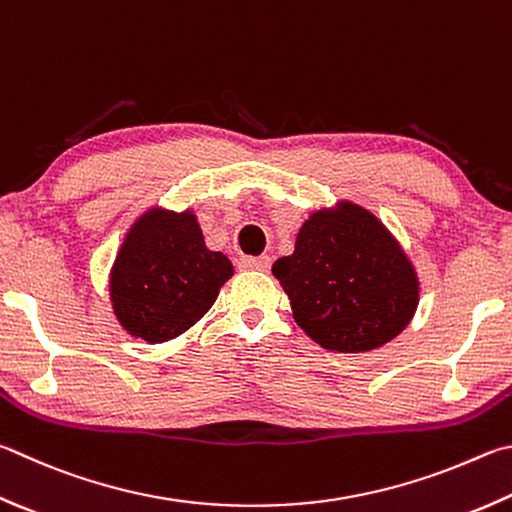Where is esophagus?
Segmentation results:
<instances>
[{
    "mask_svg": "<svg viewBox=\"0 0 512 512\" xmlns=\"http://www.w3.org/2000/svg\"><path fill=\"white\" fill-rule=\"evenodd\" d=\"M239 266L246 268V271L266 273L268 268H271V257H268V255H262V257H241Z\"/></svg>",
    "mask_w": 512,
    "mask_h": 512,
    "instance_id": "34e87169",
    "label": "esophagus"
}]
</instances>
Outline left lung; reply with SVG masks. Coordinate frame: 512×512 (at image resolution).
I'll return each mask as SVG.
<instances>
[{
	"mask_svg": "<svg viewBox=\"0 0 512 512\" xmlns=\"http://www.w3.org/2000/svg\"><path fill=\"white\" fill-rule=\"evenodd\" d=\"M273 275L320 347L362 353L394 340L418 306V277L383 221L351 201L304 221Z\"/></svg>",
	"mask_w": 512,
	"mask_h": 512,
	"instance_id": "left-lung-1",
	"label": "left lung"
}]
</instances>
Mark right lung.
I'll use <instances>...</instances> for the list:
<instances>
[{
    "label": "right lung",
    "mask_w": 512,
    "mask_h": 512,
    "mask_svg": "<svg viewBox=\"0 0 512 512\" xmlns=\"http://www.w3.org/2000/svg\"><path fill=\"white\" fill-rule=\"evenodd\" d=\"M230 277V259L208 250L190 210L152 208L129 228L111 266V306L127 333L156 345L199 322Z\"/></svg>",
    "instance_id": "1"
}]
</instances>
